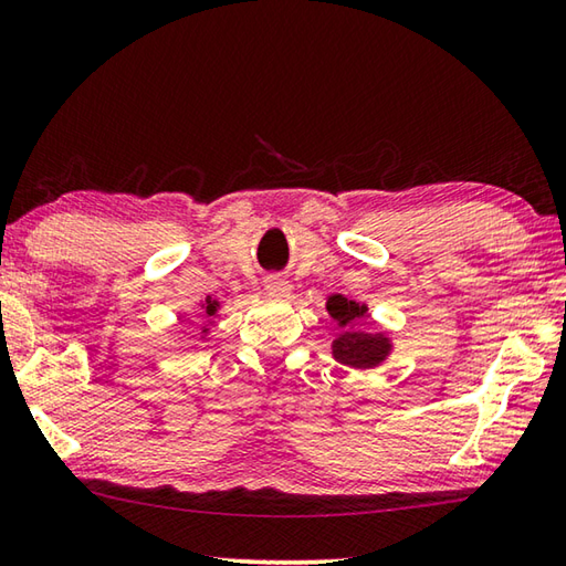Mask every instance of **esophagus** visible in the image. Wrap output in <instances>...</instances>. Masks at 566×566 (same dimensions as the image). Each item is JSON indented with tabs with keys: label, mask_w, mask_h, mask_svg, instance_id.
<instances>
[{
	"label": "esophagus",
	"mask_w": 566,
	"mask_h": 566,
	"mask_svg": "<svg viewBox=\"0 0 566 566\" xmlns=\"http://www.w3.org/2000/svg\"><path fill=\"white\" fill-rule=\"evenodd\" d=\"M263 287H265V293L273 295V297H287L293 291L291 281L283 279V275H265Z\"/></svg>",
	"instance_id": "esophagus-1"
}]
</instances>
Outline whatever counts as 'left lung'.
<instances>
[{
  "label": "left lung",
  "instance_id": "8db88e82",
  "mask_svg": "<svg viewBox=\"0 0 566 566\" xmlns=\"http://www.w3.org/2000/svg\"><path fill=\"white\" fill-rule=\"evenodd\" d=\"M325 307L339 327V335L333 339V357L339 365L367 371L389 359L394 349L391 337L387 333H371L359 325L369 315L365 303L349 301L345 295H329Z\"/></svg>",
  "mask_w": 566,
  "mask_h": 566
}]
</instances>
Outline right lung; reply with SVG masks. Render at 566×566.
<instances>
[{"instance_id": "add662e5", "label": "right lung", "mask_w": 566, "mask_h": 566, "mask_svg": "<svg viewBox=\"0 0 566 566\" xmlns=\"http://www.w3.org/2000/svg\"><path fill=\"white\" fill-rule=\"evenodd\" d=\"M199 307H201V317H205V325H201L199 329H201V339H205L207 335H209V329H211V325H214V315L221 311V303L217 301V297H211V295H207L205 301L199 303Z\"/></svg>"}]
</instances>
